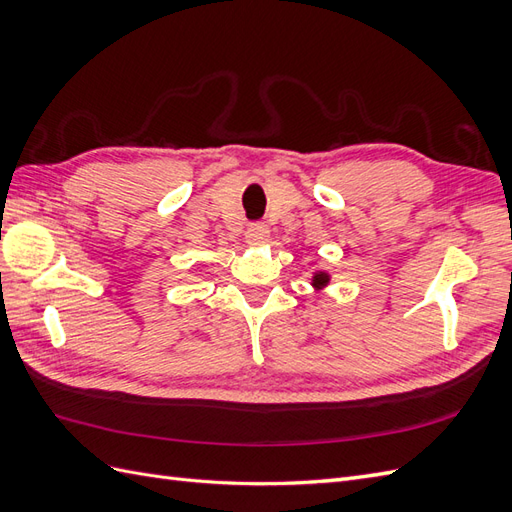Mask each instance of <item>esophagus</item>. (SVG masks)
Returning <instances> with one entry per match:
<instances>
[{
	"mask_svg": "<svg viewBox=\"0 0 512 512\" xmlns=\"http://www.w3.org/2000/svg\"><path fill=\"white\" fill-rule=\"evenodd\" d=\"M245 239L247 243L252 245H258V243H265L269 239V228L265 222H254L247 226V232H245Z\"/></svg>",
	"mask_w": 512,
	"mask_h": 512,
	"instance_id": "34e87169",
	"label": "esophagus"
}]
</instances>
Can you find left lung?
Wrapping results in <instances>:
<instances>
[{
  "mask_svg": "<svg viewBox=\"0 0 512 512\" xmlns=\"http://www.w3.org/2000/svg\"><path fill=\"white\" fill-rule=\"evenodd\" d=\"M327 282H329V277L324 275V273H318V275H316V280H314V284H316V286H322V284H327Z\"/></svg>",
  "mask_w": 512,
  "mask_h": 512,
  "instance_id": "8db88e82",
  "label": "left lung"
}]
</instances>
